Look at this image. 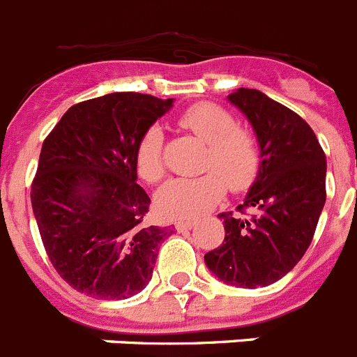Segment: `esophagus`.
I'll return each mask as SVG.
<instances>
[{"label": "esophagus", "instance_id": "esophagus-1", "mask_svg": "<svg viewBox=\"0 0 357 357\" xmlns=\"http://www.w3.org/2000/svg\"><path fill=\"white\" fill-rule=\"evenodd\" d=\"M195 225V220H181V222H176L175 227L176 230H188Z\"/></svg>", "mask_w": 357, "mask_h": 357}]
</instances>
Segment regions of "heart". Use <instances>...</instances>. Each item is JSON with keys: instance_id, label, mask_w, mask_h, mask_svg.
I'll return each instance as SVG.
<instances>
[{"instance_id": "1", "label": "heart", "mask_w": 357, "mask_h": 357, "mask_svg": "<svg viewBox=\"0 0 357 357\" xmlns=\"http://www.w3.org/2000/svg\"><path fill=\"white\" fill-rule=\"evenodd\" d=\"M181 125L207 143L202 168L211 172L166 182L155 197L162 216L195 218L216 206L225 185L232 193L250 188L259 172V150L247 130L236 127L229 110L214 103H195L182 112ZM135 166L146 182H159L164 176V135L159 127H150L141 135Z\"/></svg>"}]
</instances>
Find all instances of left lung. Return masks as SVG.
<instances>
[{
  "label": "left lung",
  "mask_w": 357,
  "mask_h": 357,
  "mask_svg": "<svg viewBox=\"0 0 357 357\" xmlns=\"http://www.w3.org/2000/svg\"><path fill=\"white\" fill-rule=\"evenodd\" d=\"M241 110L259 144V172L238 213H222L225 239L204 255L207 268L236 288H261L291 272L313 241L326 204V153L301 116L257 89L239 87Z\"/></svg>",
  "instance_id": "obj_1"
}]
</instances>
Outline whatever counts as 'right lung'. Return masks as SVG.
Listing matches in <instances>:
<instances>
[{"label":"right lung","instance_id":"right-lung-1","mask_svg":"<svg viewBox=\"0 0 357 357\" xmlns=\"http://www.w3.org/2000/svg\"><path fill=\"white\" fill-rule=\"evenodd\" d=\"M173 98L110 93L69 107L44 139L31 209L59 275L77 291L123 301L144 289L173 227H148L137 184L141 135Z\"/></svg>","mask_w":357,"mask_h":357}]
</instances>
